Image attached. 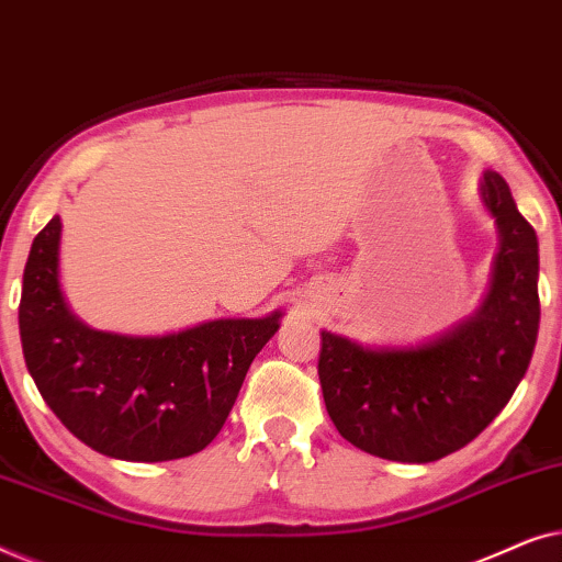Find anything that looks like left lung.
Segmentation results:
<instances>
[{
	"instance_id": "obj_1",
	"label": "left lung",
	"mask_w": 562,
	"mask_h": 562,
	"mask_svg": "<svg viewBox=\"0 0 562 562\" xmlns=\"http://www.w3.org/2000/svg\"><path fill=\"white\" fill-rule=\"evenodd\" d=\"M498 250L471 317L419 345H360L322 329L319 383L329 419L356 448L432 463L465 448L509 404L540 329V248L496 171L481 179Z\"/></svg>"
}]
</instances>
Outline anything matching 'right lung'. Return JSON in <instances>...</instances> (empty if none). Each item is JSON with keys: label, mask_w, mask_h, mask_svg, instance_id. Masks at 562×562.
<instances>
[{"label": "right lung", "mask_w": 562, "mask_h": 562, "mask_svg": "<svg viewBox=\"0 0 562 562\" xmlns=\"http://www.w3.org/2000/svg\"><path fill=\"white\" fill-rule=\"evenodd\" d=\"M283 312L222 317L166 335L94 329L60 289V217L30 248L20 299L27 371L53 414L91 450L160 463L204 450Z\"/></svg>", "instance_id": "add662e5"}]
</instances>
